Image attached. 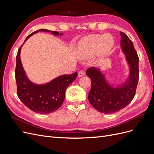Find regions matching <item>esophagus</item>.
<instances>
[{
	"mask_svg": "<svg viewBox=\"0 0 154 154\" xmlns=\"http://www.w3.org/2000/svg\"><path fill=\"white\" fill-rule=\"evenodd\" d=\"M84 74H85V72H83V71H80L78 72V76L79 77H82V76H84Z\"/></svg>",
	"mask_w": 154,
	"mask_h": 154,
	"instance_id": "esophagus-1",
	"label": "esophagus"
}]
</instances>
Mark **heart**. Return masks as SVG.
I'll return each instance as SVG.
<instances>
[{
	"mask_svg": "<svg viewBox=\"0 0 154 154\" xmlns=\"http://www.w3.org/2000/svg\"><path fill=\"white\" fill-rule=\"evenodd\" d=\"M114 44V38L110 34H92L82 40L79 44L78 50L86 57H92L97 53L104 56L112 49Z\"/></svg>",
	"mask_w": 154,
	"mask_h": 154,
	"instance_id": "1",
	"label": "heart"
}]
</instances>
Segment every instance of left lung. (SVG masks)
Returning <instances> with one entry per match:
<instances>
[{
  "instance_id": "obj_1",
  "label": "left lung",
  "mask_w": 154,
  "mask_h": 154,
  "mask_svg": "<svg viewBox=\"0 0 154 154\" xmlns=\"http://www.w3.org/2000/svg\"><path fill=\"white\" fill-rule=\"evenodd\" d=\"M121 48L125 55L129 72L125 82L116 85L109 83L100 68L92 67L86 71L91 80L88 95L91 105L97 111L112 114L127 106L136 94L139 79V57L132 42L127 35L120 32Z\"/></svg>"
}]
</instances>
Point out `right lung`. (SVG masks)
<instances>
[{"mask_svg":"<svg viewBox=\"0 0 154 154\" xmlns=\"http://www.w3.org/2000/svg\"><path fill=\"white\" fill-rule=\"evenodd\" d=\"M40 31L49 32L55 36L63 34L57 31L41 29L37 30L26 38L18 51L15 69V78L17 85V94L20 100L31 110L38 114H49L58 110L62 105L66 91L78 76L77 72L67 75H60L49 82L37 84L27 77L20 59L21 48L26 41L33 34Z\"/></svg>","mask_w":154,"mask_h":154,"instance_id":"obj_1","label":"right lung"}]
</instances>
